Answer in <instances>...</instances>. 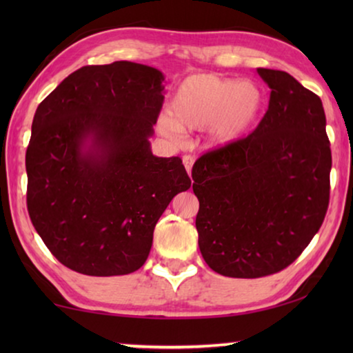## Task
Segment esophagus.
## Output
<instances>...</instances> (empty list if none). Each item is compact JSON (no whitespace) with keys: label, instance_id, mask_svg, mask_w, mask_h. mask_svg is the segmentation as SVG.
I'll list each match as a JSON object with an SVG mask.
<instances>
[{"label":"esophagus","instance_id":"obj_1","mask_svg":"<svg viewBox=\"0 0 353 353\" xmlns=\"http://www.w3.org/2000/svg\"><path fill=\"white\" fill-rule=\"evenodd\" d=\"M182 162H183L185 170H187V172H188V176H191V168H193V163H194L193 157H191V155H183Z\"/></svg>","mask_w":353,"mask_h":353}]
</instances>
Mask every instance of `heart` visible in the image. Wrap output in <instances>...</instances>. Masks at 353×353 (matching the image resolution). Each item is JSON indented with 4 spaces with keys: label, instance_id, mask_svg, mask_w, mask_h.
Masks as SVG:
<instances>
[{
    "label": "heart",
    "instance_id": "obj_1",
    "mask_svg": "<svg viewBox=\"0 0 353 353\" xmlns=\"http://www.w3.org/2000/svg\"><path fill=\"white\" fill-rule=\"evenodd\" d=\"M263 93L256 83L232 77L198 73L181 82L171 101V115H163L159 129L172 141L183 129H205L210 146L232 145L246 137L263 110Z\"/></svg>",
    "mask_w": 353,
    "mask_h": 353
}]
</instances>
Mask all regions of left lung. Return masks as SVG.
I'll list each match as a JSON object with an SVG mask.
<instances>
[{
	"label": "left lung",
	"mask_w": 353,
	"mask_h": 353,
	"mask_svg": "<svg viewBox=\"0 0 353 353\" xmlns=\"http://www.w3.org/2000/svg\"><path fill=\"white\" fill-rule=\"evenodd\" d=\"M256 73L271 88L259 128L204 154L191 171L201 254L214 272L235 279L291 265L318 234L330 196L321 98L285 71Z\"/></svg>",
	"instance_id": "8db88e82"
}]
</instances>
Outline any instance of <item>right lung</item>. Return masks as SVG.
I'll use <instances>...</instances> for the list:
<instances>
[{
  "instance_id": "1",
  "label": "right lung",
  "mask_w": 353,
  "mask_h": 353,
  "mask_svg": "<svg viewBox=\"0 0 353 353\" xmlns=\"http://www.w3.org/2000/svg\"><path fill=\"white\" fill-rule=\"evenodd\" d=\"M163 81L160 70L128 61L82 67L35 110L28 212L70 270L97 277L140 270L159 218L191 187L181 159L151 151Z\"/></svg>"
}]
</instances>
